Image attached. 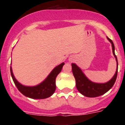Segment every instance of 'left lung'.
<instances>
[{"mask_svg": "<svg viewBox=\"0 0 125 125\" xmlns=\"http://www.w3.org/2000/svg\"><path fill=\"white\" fill-rule=\"evenodd\" d=\"M108 40L111 42L112 46L113 54L115 57L117 64V68L116 73L113 76V78L109 81L104 83H94L89 80L86 75L84 74L81 69L79 68L76 64L72 63V71L74 77L76 80V86L77 89L81 94L84 96L89 98H94V97L100 96L103 95L106 92H108L114 85L117 78L118 73V59L116 56L115 53V46L112 41L107 37Z\"/></svg>", "mask_w": 125, "mask_h": 125, "instance_id": "8db88e82", "label": "left lung"}]
</instances>
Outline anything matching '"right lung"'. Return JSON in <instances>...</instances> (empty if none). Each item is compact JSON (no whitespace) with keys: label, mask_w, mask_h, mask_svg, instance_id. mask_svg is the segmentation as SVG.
<instances>
[{"label":"right lung","mask_w":125,"mask_h":125,"mask_svg":"<svg viewBox=\"0 0 125 125\" xmlns=\"http://www.w3.org/2000/svg\"><path fill=\"white\" fill-rule=\"evenodd\" d=\"M64 65V62H62L55 67L42 82L33 86H25L20 83L15 79L11 66L10 73L15 86L22 94L32 99H45L51 96L54 93L56 88V78L61 71Z\"/></svg>","instance_id":"add662e5"}]
</instances>
